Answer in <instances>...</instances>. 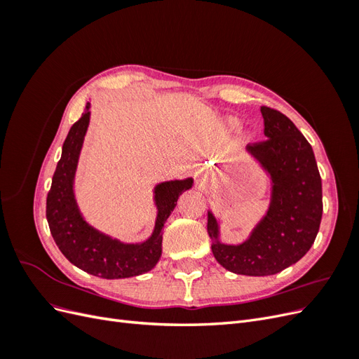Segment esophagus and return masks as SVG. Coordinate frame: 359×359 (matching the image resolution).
Segmentation results:
<instances>
[{"instance_id": "esophagus-1", "label": "esophagus", "mask_w": 359, "mask_h": 359, "mask_svg": "<svg viewBox=\"0 0 359 359\" xmlns=\"http://www.w3.org/2000/svg\"><path fill=\"white\" fill-rule=\"evenodd\" d=\"M196 181L198 182H205L206 181V172L203 169L196 173Z\"/></svg>"}]
</instances>
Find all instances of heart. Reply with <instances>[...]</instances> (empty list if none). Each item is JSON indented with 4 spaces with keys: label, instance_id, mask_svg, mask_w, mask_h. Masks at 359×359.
<instances>
[{
    "label": "heart",
    "instance_id": "heart-1",
    "mask_svg": "<svg viewBox=\"0 0 359 359\" xmlns=\"http://www.w3.org/2000/svg\"><path fill=\"white\" fill-rule=\"evenodd\" d=\"M232 126H235V127H236V126H238V121H232Z\"/></svg>",
    "mask_w": 359,
    "mask_h": 359
}]
</instances>
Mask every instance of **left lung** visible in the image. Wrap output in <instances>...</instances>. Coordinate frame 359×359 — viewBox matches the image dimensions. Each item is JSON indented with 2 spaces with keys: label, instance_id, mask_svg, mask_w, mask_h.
<instances>
[{
  "label": "left lung",
  "instance_id": "1",
  "mask_svg": "<svg viewBox=\"0 0 359 359\" xmlns=\"http://www.w3.org/2000/svg\"><path fill=\"white\" fill-rule=\"evenodd\" d=\"M268 137L250 144L252 156L271 178V201L247 240L224 244L220 226L208 211L212 255L223 268L243 276H273L297 264L313 245L322 220V180L311 145L290 119L262 106Z\"/></svg>",
  "mask_w": 359,
  "mask_h": 359
}]
</instances>
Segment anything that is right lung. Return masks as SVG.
<instances>
[{
    "label": "right lung",
    "mask_w": 359,
    "mask_h": 359,
    "mask_svg": "<svg viewBox=\"0 0 359 359\" xmlns=\"http://www.w3.org/2000/svg\"><path fill=\"white\" fill-rule=\"evenodd\" d=\"M90 103L64 140L61 158L46 199L49 229L61 253L82 271L102 278H128L148 273L161 256L163 226L177 206L182 191L191 189L193 178L160 182L154 187L157 219L154 231L144 243L128 244L97 231L83 219L74 196V175L86 130Z\"/></svg>",
    "instance_id": "1"
}]
</instances>
